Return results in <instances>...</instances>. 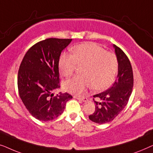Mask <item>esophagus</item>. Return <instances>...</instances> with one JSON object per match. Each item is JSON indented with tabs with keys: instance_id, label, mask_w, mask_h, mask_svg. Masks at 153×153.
<instances>
[{
	"instance_id": "34e87169",
	"label": "esophagus",
	"mask_w": 153,
	"mask_h": 153,
	"mask_svg": "<svg viewBox=\"0 0 153 153\" xmlns=\"http://www.w3.org/2000/svg\"><path fill=\"white\" fill-rule=\"evenodd\" d=\"M74 98H76L77 100H81V101H83V102H86L88 99L86 97H77V96H75Z\"/></svg>"
}]
</instances>
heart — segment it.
<instances>
[{"label":"heart","mask_w":153,"mask_h":153,"mask_svg":"<svg viewBox=\"0 0 153 153\" xmlns=\"http://www.w3.org/2000/svg\"><path fill=\"white\" fill-rule=\"evenodd\" d=\"M71 54L63 53L58 62L60 74L72 76L78 66H82L81 75L74 76L65 83L69 93L81 95L92 86L95 91H103L111 86L118 72V60L115 54L106 52L94 43H83L71 49Z\"/></svg>","instance_id":"1"}]
</instances>
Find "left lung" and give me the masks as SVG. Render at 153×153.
<instances>
[{
	"mask_svg": "<svg viewBox=\"0 0 153 153\" xmlns=\"http://www.w3.org/2000/svg\"><path fill=\"white\" fill-rule=\"evenodd\" d=\"M118 60L117 79L110 88L93 96L95 111L88 116L94 123L104 124L112 121L128 103L132 92L134 78L130 61L123 50L114 45Z\"/></svg>",
	"mask_w": 153,
	"mask_h": 153,
	"instance_id": "obj_1",
	"label": "left lung"
}]
</instances>
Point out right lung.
<instances>
[{
  "label": "right lung",
  "mask_w": 153,
  "mask_h": 153,
  "mask_svg": "<svg viewBox=\"0 0 153 153\" xmlns=\"http://www.w3.org/2000/svg\"><path fill=\"white\" fill-rule=\"evenodd\" d=\"M72 39L48 38L30 47L23 58L18 72L19 94L27 110L39 120L49 121L63 112L68 93L54 96L60 88L58 62Z\"/></svg>",
  "instance_id": "right-lung-1"
}]
</instances>
